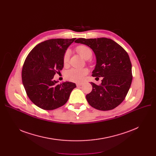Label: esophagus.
Wrapping results in <instances>:
<instances>
[{
  "mask_svg": "<svg viewBox=\"0 0 156 156\" xmlns=\"http://www.w3.org/2000/svg\"><path fill=\"white\" fill-rule=\"evenodd\" d=\"M83 85V83H76V86L77 87H80V86H81Z\"/></svg>",
  "mask_w": 156,
  "mask_h": 156,
  "instance_id": "34e87169",
  "label": "esophagus"
}]
</instances>
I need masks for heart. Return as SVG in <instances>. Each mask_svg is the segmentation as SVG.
<instances>
[{
    "instance_id": "1",
    "label": "heart",
    "mask_w": 156,
    "mask_h": 156,
    "mask_svg": "<svg viewBox=\"0 0 156 156\" xmlns=\"http://www.w3.org/2000/svg\"><path fill=\"white\" fill-rule=\"evenodd\" d=\"M76 51L83 57V59L87 60L90 59L93 52L92 49L89 47L81 45L76 47ZM70 51L67 50L64 54L63 55V62L64 64H66L69 59ZM88 74V70L85 68L78 69V68H71L68 70L66 73V78L74 82H81L84 78V76Z\"/></svg>"
}]
</instances>
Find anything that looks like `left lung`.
Masks as SVG:
<instances>
[{"label":"left lung","mask_w":156,"mask_h":156,"mask_svg":"<svg viewBox=\"0 0 156 156\" xmlns=\"http://www.w3.org/2000/svg\"><path fill=\"white\" fill-rule=\"evenodd\" d=\"M75 42L92 49L97 60L92 76L103 77L100 85L90 83L92 90L86 95L88 104L101 111L116 108L125 99L132 81V63L128 53L110 38H81Z\"/></svg>","instance_id":"obj_1"}]
</instances>
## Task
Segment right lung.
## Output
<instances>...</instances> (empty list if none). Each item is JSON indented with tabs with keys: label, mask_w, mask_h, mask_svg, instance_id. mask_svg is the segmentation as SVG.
Returning <instances> with one entry per match:
<instances>
[{
	"label": "right lung",
	"mask_w": 156,
	"mask_h": 156,
	"mask_svg": "<svg viewBox=\"0 0 156 156\" xmlns=\"http://www.w3.org/2000/svg\"><path fill=\"white\" fill-rule=\"evenodd\" d=\"M76 38L50 39L36 45L28 54L22 69V81L31 101L44 110H54L68 101L76 84H58L55 74L64 67L63 55Z\"/></svg>",
	"instance_id": "right-lung-1"
}]
</instances>
